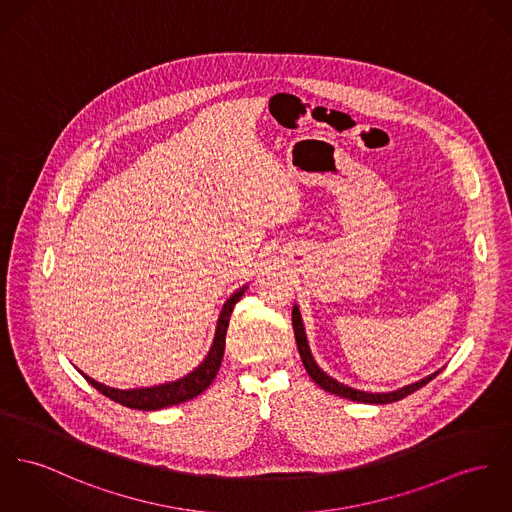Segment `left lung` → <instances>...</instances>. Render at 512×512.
Wrapping results in <instances>:
<instances>
[{"mask_svg":"<svg viewBox=\"0 0 512 512\" xmlns=\"http://www.w3.org/2000/svg\"><path fill=\"white\" fill-rule=\"evenodd\" d=\"M292 327H294V335H296V343H298V351H300V358L304 362V368L306 372L310 374V378L314 380L315 384L319 388H323L325 392L329 394L339 395V397H345V399H351V401H360V403H376V405H384V403H392V401H399L403 397H407L413 392H417L419 388H423L425 384H429L433 380L434 376L440 372H434L431 376L419 380V382H413L409 386H403L395 392H388V394H370V392H362V390H354L351 386H345L337 380H333L329 374H325L317 362L312 356L310 351V345H308V337H306V329H304V321H302V314H300V308L294 304L292 308Z\"/></svg>","mask_w":512,"mask_h":512,"instance_id":"left-lung-1","label":"left lung"}]
</instances>
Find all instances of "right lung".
Masks as SVG:
<instances>
[{"instance_id":"obj_1","label":"right lung","mask_w":512,"mask_h":512,"mask_svg":"<svg viewBox=\"0 0 512 512\" xmlns=\"http://www.w3.org/2000/svg\"><path fill=\"white\" fill-rule=\"evenodd\" d=\"M247 290V284L236 290L226 304L222 306L218 321H216V333H214V341L208 354L204 356V360L198 364L193 372H189L187 376L175 380V382H165L158 384L152 388H132V390H117L111 386H105L101 382H95L93 378L85 376L81 372V376L101 394L107 395L109 399L117 401L124 407L130 409H140V411H158L163 407H171V405H179L183 401H189L198 394H202L216 378L222 358H224V349H226V331L230 325V315L234 312V306L239 302V298L243 296V292Z\"/></svg>"}]
</instances>
